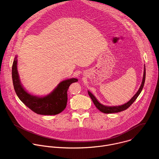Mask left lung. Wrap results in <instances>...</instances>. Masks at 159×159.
I'll return each instance as SVG.
<instances>
[{"label": "left lung", "mask_w": 159, "mask_h": 159, "mask_svg": "<svg viewBox=\"0 0 159 159\" xmlns=\"http://www.w3.org/2000/svg\"><path fill=\"white\" fill-rule=\"evenodd\" d=\"M145 66H144V72H143V80H142V82L141 84V86L139 89V91L137 92V93L134 95V96L132 98V99L129 101L127 103L121 105V106H116V107H107V106H104L103 105L101 104L98 100L97 99L94 97V95L89 92V91H88L89 96L90 97V98H91L94 105L96 106V107L102 112L104 113H118V112H120L122 111L125 110L126 109H127L129 107H130V105L135 101V100L137 98V97H139V95L140 94V93H141L143 86H144V83H145Z\"/></svg>", "instance_id": "left-lung-1"}]
</instances>
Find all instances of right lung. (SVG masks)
<instances>
[{
  "label": "right lung",
  "mask_w": 159,
  "mask_h": 159,
  "mask_svg": "<svg viewBox=\"0 0 159 159\" xmlns=\"http://www.w3.org/2000/svg\"><path fill=\"white\" fill-rule=\"evenodd\" d=\"M17 63L16 57L12 68V81L17 97L24 105L36 113L43 115H55L65 109L68 101V89L71 83L78 81L76 78L61 81L52 93L46 97L33 96L25 91L20 84Z\"/></svg>",
  "instance_id": "right-lung-1"
}]
</instances>
